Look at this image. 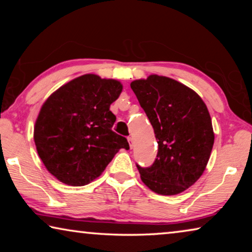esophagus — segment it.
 <instances>
[{
	"instance_id": "1",
	"label": "esophagus",
	"mask_w": 252,
	"mask_h": 252,
	"mask_svg": "<svg viewBox=\"0 0 252 252\" xmlns=\"http://www.w3.org/2000/svg\"><path fill=\"white\" fill-rule=\"evenodd\" d=\"M127 141H129V144H130V148L131 149L134 147V140H133V138H132V136H129V138H127Z\"/></svg>"
}]
</instances>
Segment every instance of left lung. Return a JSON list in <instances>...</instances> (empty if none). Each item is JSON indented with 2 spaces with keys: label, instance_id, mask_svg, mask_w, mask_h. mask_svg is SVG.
<instances>
[{
  "label": "left lung",
  "instance_id": "8db88e82",
  "mask_svg": "<svg viewBox=\"0 0 252 252\" xmlns=\"http://www.w3.org/2000/svg\"><path fill=\"white\" fill-rule=\"evenodd\" d=\"M130 85L159 146L150 168L136 165L141 180L158 194L181 193L202 176L211 155L215 133L207 105L192 89L168 76L151 74Z\"/></svg>",
  "mask_w": 252,
  "mask_h": 252
}]
</instances>
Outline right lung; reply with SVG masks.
I'll use <instances>...</instances> for the list:
<instances>
[{"label": "right lung", "mask_w": 252, "mask_h": 252, "mask_svg": "<svg viewBox=\"0 0 252 252\" xmlns=\"http://www.w3.org/2000/svg\"><path fill=\"white\" fill-rule=\"evenodd\" d=\"M120 81L84 74L54 91L41 106L34 126L40 159L59 181L82 187L104 171L126 139L112 131L110 105L122 92Z\"/></svg>", "instance_id": "1"}]
</instances>
